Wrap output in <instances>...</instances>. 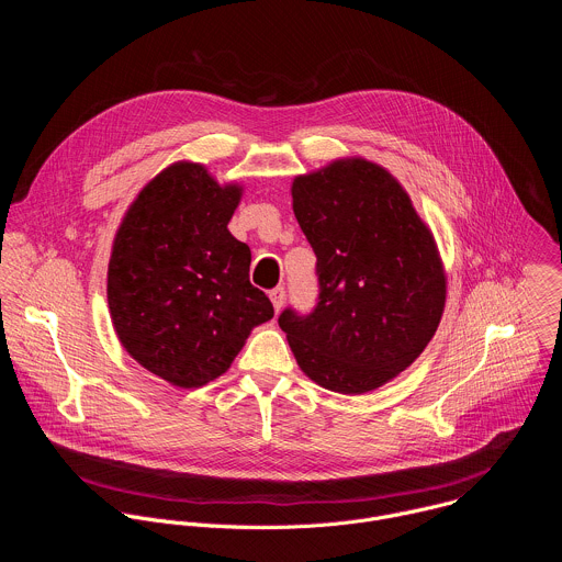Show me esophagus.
<instances>
[{
    "label": "esophagus",
    "instance_id": "obj_1",
    "mask_svg": "<svg viewBox=\"0 0 562 562\" xmlns=\"http://www.w3.org/2000/svg\"><path fill=\"white\" fill-rule=\"evenodd\" d=\"M269 297H271V302H273V308H276V311H280V308L284 306V300H286V291H284V286H276V289H271V291H269Z\"/></svg>",
    "mask_w": 562,
    "mask_h": 562
}]
</instances>
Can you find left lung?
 I'll use <instances>...</instances> for the list:
<instances>
[{"mask_svg": "<svg viewBox=\"0 0 562 562\" xmlns=\"http://www.w3.org/2000/svg\"><path fill=\"white\" fill-rule=\"evenodd\" d=\"M293 213L317 258V300L278 325L319 386L364 393L405 371L434 338L445 273L431 231L382 167L338 159L293 180Z\"/></svg>", "mask_w": 562, "mask_h": 562, "instance_id": "8db88e82", "label": "left lung"}]
</instances>
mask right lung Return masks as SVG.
Wrapping results in <instances>:
<instances>
[{
	"label": "right lung",
	"instance_id": "add662e5",
	"mask_svg": "<svg viewBox=\"0 0 562 562\" xmlns=\"http://www.w3.org/2000/svg\"><path fill=\"white\" fill-rule=\"evenodd\" d=\"M243 189L178 162L131 204L109 262V308L124 349L195 389L222 375L273 304L249 280L251 249L226 224Z\"/></svg>",
	"mask_w": 562,
	"mask_h": 562
}]
</instances>
